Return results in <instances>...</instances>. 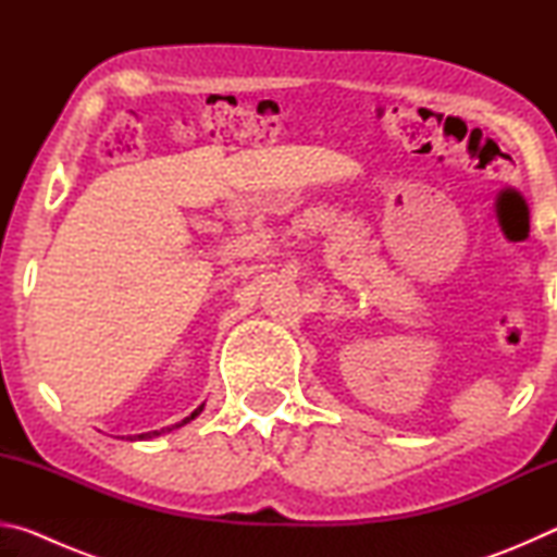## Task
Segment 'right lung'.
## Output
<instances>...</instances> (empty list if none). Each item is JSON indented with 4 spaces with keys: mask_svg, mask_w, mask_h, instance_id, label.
Instances as JSON below:
<instances>
[{
    "mask_svg": "<svg viewBox=\"0 0 557 557\" xmlns=\"http://www.w3.org/2000/svg\"><path fill=\"white\" fill-rule=\"evenodd\" d=\"M203 410V405H201V408H196L191 414H188V418H184L182 422H178V425H172V428H182V425H186V422L188 420H194L196 418V414H199ZM172 428H166V430H172ZM164 432V430H162ZM162 432H159V430H154V432H143V435H137L139 440H149V437H154V435H162Z\"/></svg>",
    "mask_w": 557,
    "mask_h": 557,
    "instance_id": "add662e5",
    "label": "right lung"
}]
</instances>
